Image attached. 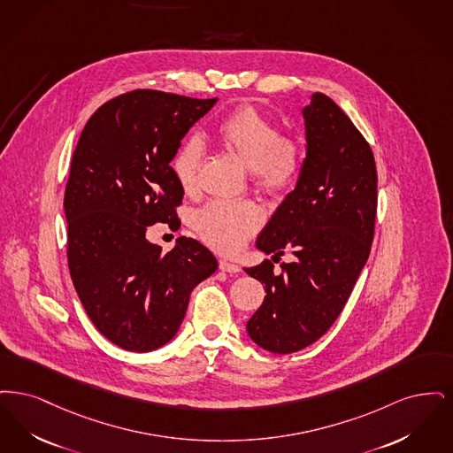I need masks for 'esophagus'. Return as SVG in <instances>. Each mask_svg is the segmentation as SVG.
<instances>
[{
    "mask_svg": "<svg viewBox=\"0 0 453 453\" xmlns=\"http://www.w3.org/2000/svg\"><path fill=\"white\" fill-rule=\"evenodd\" d=\"M219 269L223 271V273H240V267L234 264V262H228V260H219Z\"/></svg>",
    "mask_w": 453,
    "mask_h": 453,
    "instance_id": "obj_1",
    "label": "esophagus"
}]
</instances>
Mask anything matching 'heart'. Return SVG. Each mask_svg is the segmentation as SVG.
I'll return each instance as SVG.
<instances>
[{"instance_id": "heart-1", "label": "heart", "mask_w": 453, "mask_h": 453, "mask_svg": "<svg viewBox=\"0 0 453 453\" xmlns=\"http://www.w3.org/2000/svg\"><path fill=\"white\" fill-rule=\"evenodd\" d=\"M217 137L250 167L252 182L264 193L289 189L303 167V149L295 137L282 135L274 119L252 104H243L218 123ZM204 147L197 137L184 138L171 167L186 195L196 193ZM264 221L262 210L252 201L213 199L195 217L197 235L221 254H236Z\"/></svg>"}]
</instances>
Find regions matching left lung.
Listing matches in <instances>:
<instances>
[{"label":"left lung","instance_id":"8db88e82","mask_svg":"<svg viewBox=\"0 0 453 453\" xmlns=\"http://www.w3.org/2000/svg\"><path fill=\"white\" fill-rule=\"evenodd\" d=\"M306 158L296 189L257 238V249L293 252L280 271L271 260L245 269L265 286L247 321L258 347L293 354L326 334L352 295L372 247L377 169L369 142L334 99L311 96L303 110Z\"/></svg>","mask_w":453,"mask_h":453}]
</instances>
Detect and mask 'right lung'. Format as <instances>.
<instances>
[{"instance_id": "add662e5", "label": "right lung", "mask_w": 453, "mask_h": 453, "mask_svg": "<svg viewBox=\"0 0 453 453\" xmlns=\"http://www.w3.org/2000/svg\"><path fill=\"white\" fill-rule=\"evenodd\" d=\"M217 99L134 89L101 104L79 137L64 195L69 273L93 325L125 350L165 345L191 291L217 271L195 238L179 236L167 254L145 238L156 223L180 226L171 160Z\"/></svg>"}]
</instances>
